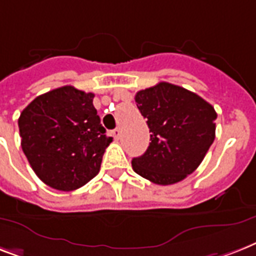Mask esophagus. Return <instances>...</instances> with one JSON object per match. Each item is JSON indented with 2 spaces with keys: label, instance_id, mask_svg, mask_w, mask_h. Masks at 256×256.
<instances>
[{
  "label": "esophagus",
  "instance_id": "34e87169",
  "mask_svg": "<svg viewBox=\"0 0 256 256\" xmlns=\"http://www.w3.org/2000/svg\"><path fill=\"white\" fill-rule=\"evenodd\" d=\"M112 135H113V138L116 139V140H118V139L121 138V132H120V128H114L113 132H112Z\"/></svg>",
  "mask_w": 256,
  "mask_h": 256
}]
</instances>
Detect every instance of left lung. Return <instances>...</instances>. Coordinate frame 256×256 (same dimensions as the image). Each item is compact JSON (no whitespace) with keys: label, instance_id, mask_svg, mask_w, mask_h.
<instances>
[{"label":"left lung","instance_id":"obj_1","mask_svg":"<svg viewBox=\"0 0 256 256\" xmlns=\"http://www.w3.org/2000/svg\"><path fill=\"white\" fill-rule=\"evenodd\" d=\"M150 128L148 148L132 170L159 186L182 182L196 170L216 138L214 108L178 85L159 82L135 94Z\"/></svg>","mask_w":256,"mask_h":256}]
</instances>
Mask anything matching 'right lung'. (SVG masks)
Here are the masks:
<instances>
[{"instance_id": "obj_1", "label": "right lung", "mask_w": 256, "mask_h": 256, "mask_svg": "<svg viewBox=\"0 0 256 256\" xmlns=\"http://www.w3.org/2000/svg\"><path fill=\"white\" fill-rule=\"evenodd\" d=\"M93 98V93L66 85L38 96L20 113V146L51 188L74 190L98 174L113 138L105 134Z\"/></svg>"}]
</instances>
